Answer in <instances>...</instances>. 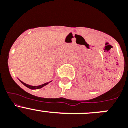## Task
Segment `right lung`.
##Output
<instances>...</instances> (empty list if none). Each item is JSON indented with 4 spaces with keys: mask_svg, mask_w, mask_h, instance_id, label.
I'll list each match as a JSON object with an SVG mask.
<instances>
[{
    "mask_svg": "<svg viewBox=\"0 0 128 128\" xmlns=\"http://www.w3.org/2000/svg\"><path fill=\"white\" fill-rule=\"evenodd\" d=\"M19 81H20V82H22V83L24 84V85L26 86V87H28V88H29V89H31V90H37V89L42 88H43V87L47 85V84H48V83H49V82H52V81H50V82H46V83H45V84H42V85H39V86H31V85H29V84H26V83H25V82H22V81H20V80H19Z\"/></svg>",
    "mask_w": 128,
    "mask_h": 128,
    "instance_id": "add662e5",
    "label": "right lung"
}]
</instances>
